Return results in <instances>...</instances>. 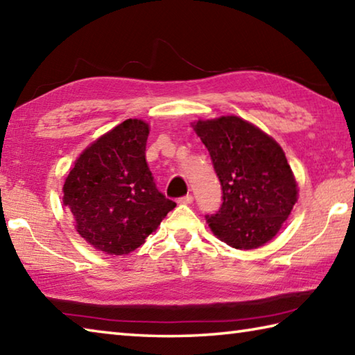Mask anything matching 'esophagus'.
<instances>
[{
    "instance_id": "1",
    "label": "esophagus",
    "mask_w": 355,
    "mask_h": 355,
    "mask_svg": "<svg viewBox=\"0 0 355 355\" xmlns=\"http://www.w3.org/2000/svg\"><path fill=\"white\" fill-rule=\"evenodd\" d=\"M192 200H194V197H192L191 194H186L184 197H182V198H178V203H183V205H189V203H192Z\"/></svg>"
}]
</instances>
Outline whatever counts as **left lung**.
Returning <instances> with one entry per match:
<instances>
[{"label": "left lung", "instance_id": "obj_1", "mask_svg": "<svg viewBox=\"0 0 355 355\" xmlns=\"http://www.w3.org/2000/svg\"><path fill=\"white\" fill-rule=\"evenodd\" d=\"M220 180L222 206L206 216L218 239L253 250L272 241L298 200L286 153L261 128L237 116L194 122Z\"/></svg>", "mask_w": 355, "mask_h": 355}]
</instances>
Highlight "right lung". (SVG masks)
<instances>
[{
    "label": "right lung",
    "instance_id": "add662e5",
    "mask_svg": "<svg viewBox=\"0 0 355 355\" xmlns=\"http://www.w3.org/2000/svg\"><path fill=\"white\" fill-rule=\"evenodd\" d=\"M149 124L127 119L80 153L63 184L76 230L96 250L128 254L158 228L175 202L157 189L146 161Z\"/></svg>",
    "mask_w": 355,
    "mask_h": 355
}]
</instances>
